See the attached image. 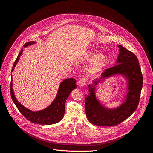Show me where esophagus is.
Returning a JSON list of instances; mask_svg holds the SVG:
<instances>
[{
	"label": "esophagus",
	"mask_w": 153,
	"mask_h": 153,
	"mask_svg": "<svg viewBox=\"0 0 153 153\" xmlns=\"http://www.w3.org/2000/svg\"><path fill=\"white\" fill-rule=\"evenodd\" d=\"M86 82L87 80L85 78H81L78 81V85H79L80 87H84L86 84Z\"/></svg>",
	"instance_id": "34e87169"
}]
</instances>
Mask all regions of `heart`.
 I'll use <instances>...</instances> for the list:
<instances>
[{
	"instance_id": "1",
	"label": "heart",
	"mask_w": 153,
	"mask_h": 153,
	"mask_svg": "<svg viewBox=\"0 0 153 153\" xmlns=\"http://www.w3.org/2000/svg\"><path fill=\"white\" fill-rule=\"evenodd\" d=\"M91 60L88 68L90 74H94L102 69L106 62V57L103 54H98L92 51H87L83 55L82 61L84 63L89 62Z\"/></svg>"
}]
</instances>
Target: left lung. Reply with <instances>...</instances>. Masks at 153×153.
I'll return each instance as SVG.
<instances>
[{"mask_svg": "<svg viewBox=\"0 0 153 153\" xmlns=\"http://www.w3.org/2000/svg\"><path fill=\"white\" fill-rule=\"evenodd\" d=\"M115 66L106 69L100 79L89 85V93L85 95V108L90 123L100 126H116L131 116L139 103L143 84L141 69L136 55L121 45ZM123 75L127 80V94L123 103L117 108H108L97 99L95 87L109 77Z\"/></svg>", "mask_w": 153, "mask_h": 153, "instance_id": "obj_1", "label": "left lung"}]
</instances>
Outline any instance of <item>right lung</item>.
I'll return each mask as SVG.
<instances>
[{
	"instance_id": "1",
	"label": "right lung",
	"mask_w": 153,
	"mask_h": 153,
	"mask_svg": "<svg viewBox=\"0 0 153 153\" xmlns=\"http://www.w3.org/2000/svg\"><path fill=\"white\" fill-rule=\"evenodd\" d=\"M35 41H29L26 43L24 47H27L35 44ZM23 52V49L21 50L19 54L14 63L11 72L14 70V68L16 66V64L20 59V57ZM11 96L14 103L18 110L24 116L29 120V121L37 124H44L50 125L57 123L61 121L64 117V112H65V103L66 101L70 94L71 92L76 88V80L74 78H67L61 82L59 85L57 94L55 97L53 102L51 103L48 107L43 110L33 112L28 108L23 106L19 101H18L15 96V93L13 89V78L11 74Z\"/></svg>"
}]
</instances>
